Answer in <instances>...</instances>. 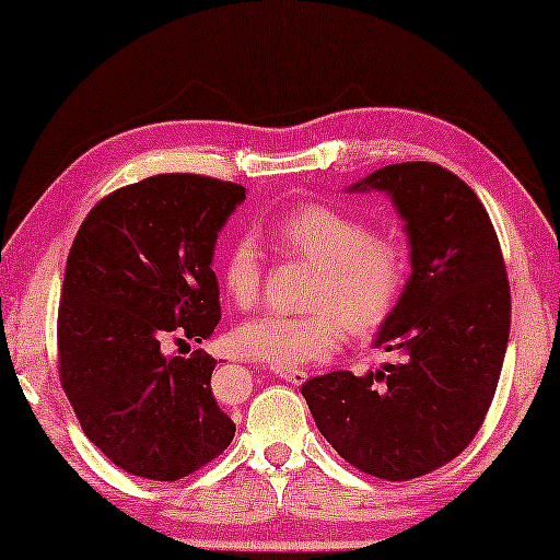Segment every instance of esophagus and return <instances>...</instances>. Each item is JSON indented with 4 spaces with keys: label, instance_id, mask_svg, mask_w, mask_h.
Segmentation results:
<instances>
[{
    "label": "esophagus",
    "instance_id": "esophagus-1",
    "mask_svg": "<svg viewBox=\"0 0 560 560\" xmlns=\"http://www.w3.org/2000/svg\"><path fill=\"white\" fill-rule=\"evenodd\" d=\"M275 374H278L280 380L290 382V385H303V382H308V377H311L305 370H275Z\"/></svg>",
    "mask_w": 560,
    "mask_h": 560
}]
</instances>
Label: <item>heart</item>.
Listing matches in <instances>:
<instances>
[{"instance_id": "heart-1", "label": "heart", "mask_w": 560, "mask_h": 560, "mask_svg": "<svg viewBox=\"0 0 560 560\" xmlns=\"http://www.w3.org/2000/svg\"><path fill=\"white\" fill-rule=\"evenodd\" d=\"M272 236L288 255L316 265L305 290V313L252 318L234 334L236 349L278 370L324 362L343 341L372 339L395 316L412 278V249L400 234L374 232L370 221L320 201L295 203L272 221ZM265 262L255 234L226 244L219 282L236 308L262 298Z\"/></svg>"}]
</instances>
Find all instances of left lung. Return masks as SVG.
<instances>
[{
	"label": "left lung",
	"mask_w": 560,
	"mask_h": 560,
	"mask_svg": "<svg viewBox=\"0 0 560 560\" xmlns=\"http://www.w3.org/2000/svg\"><path fill=\"white\" fill-rule=\"evenodd\" d=\"M385 190L405 219L412 278L377 347L400 362L303 385L324 439L387 481L431 474L474 441L492 405L510 336V280L492 219L439 163H400L354 190Z\"/></svg>",
	"instance_id": "1"
}]
</instances>
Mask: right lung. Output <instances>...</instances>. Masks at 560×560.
<instances>
[{
	"mask_svg": "<svg viewBox=\"0 0 560 560\" xmlns=\"http://www.w3.org/2000/svg\"><path fill=\"white\" fill-rule=\"evenodd\" d=\"M244 186L160 173L104 196L68 252L58 374L89 441L132 477L175 481L213 462L236 425L211 393L201 343L221 320L213 244Z\"/></svg>",
	"mask_w": 560,
	"mask_h": 560,
	"instance_id": "right-lung-1",
	"label": "right lung"
}]
</instances>
